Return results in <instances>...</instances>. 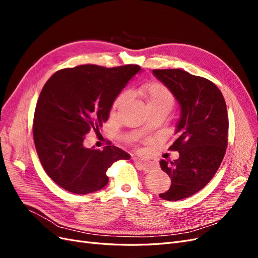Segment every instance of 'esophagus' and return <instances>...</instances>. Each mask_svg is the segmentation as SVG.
I'll return each mask as SVG.
<instances>
[{
	"label": "esophagus",
	"mask_w": 258,
	"mask_h": 258,
	"mask_svg": "<svg viewBox=\"0 0 258 258\" xmlns=\"http://www.w3.org/2000/svg\"><path fill=\"white\" fill-rule=\"evenodd\" d=\"M134 161H135V163H136V166L138 167V169L143 170V171H150V170L153 169V167H154V166L152 165V163L147 162V161H145V160L140 159V158H138V157H134Z\"/></svg>",
	"instance_id": "esophagus-1"
}]
</instances>
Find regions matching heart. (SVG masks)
<instances>
[{
  "label": "heart",
  "instance_id": "1",
  "mask_svg": "<svg viewBox=\"0 0 258 258\" xmlns=\"http://www.w3.org/2000/svg\"><path fill=\"white\" fill-rule=\"evenodd\" d=\"M139 93L146 102V106L154 107V106H160V107H167L170 108L173 105V96L170 90L165 87V86L158 84V83H150L143 85L141 88L139 89ZM127 98V93L122 92L116 98L114 102V107H117L121 104L124 99Z\"/></svg>",
  "mask_w": 258,
  "mask_h": 258
}]
</instances>
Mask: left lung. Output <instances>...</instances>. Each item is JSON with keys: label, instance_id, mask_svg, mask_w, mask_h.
Returning a JSON list of instances; mask_svg holds the SVG:
<instances>
[{"label": "left lung", "instance_id": "obj_1", "mask_svg": "<svg viewBox=\"0 0 258 258\" xmlns=\"http://www.w3.org/2000/svg\"><path fill=\"white\" fill-rule=\"evenodd\" d=\"M154 76L172 93L181 108L170 150L175 160H160L171 177L170 188L159 194L163 200L190 197L210 182L220 168L228 141L227 107L222 92L204 77L179 69L153 70Z\"/></svg>", "mask_w": 258, "mask_h": 258}]
</instances>
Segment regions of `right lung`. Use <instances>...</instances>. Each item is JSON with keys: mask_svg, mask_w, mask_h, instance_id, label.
Here are the masks:
<instances>
[{"mask_svg": "<svg viewBox=\"0 0 258 258\" xmlns=\"http://www.w3.org/2000/svg\"><path fill=\"white\" fill-rule=\"evenodd\" d=\"M140 72L132 64H85L60 70L46 82L35 107L33 138L44 170L62 188L77 195L98 191L108 183L107 169L130 159L119 147L99 151L85 147L84 140L108 119L115 99Z\"/></svg>", "mask_w": 258, "mask_h": 258, "instance_id": "obj_1", "label": "right lung"}]
</instances>
